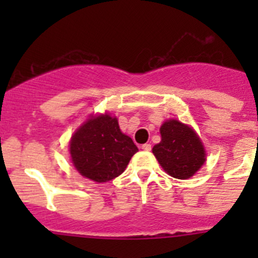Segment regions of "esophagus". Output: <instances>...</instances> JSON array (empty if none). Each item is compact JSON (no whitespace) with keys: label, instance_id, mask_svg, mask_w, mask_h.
I'll return each instance as SVG.
<instances>
[{"label":"esophagus","instance_id":"34e87169","mask_svg":"<svg viewBox=\"0 0 258 258\" xmlns=\"http://www.w3.org/2000/svg\"><path fill=\"white\" fill-rule=\"evenodd\" d=\"M141 148L144 151H147V152H148V151H151V145L150 144H145V145L141 146Z\"/></svg>","mask_w":258,"mask_h":258}]
</instances>
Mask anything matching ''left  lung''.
I'll return each mask as SVG.
<instances>
[{
	"instance_id": "left-lung-1",
	"label": "left lung",
	"mask_w": 258,
	"mask_h": 258,
	"mask_svg": "<svg viewBox=\"0 0 258 258\" xmlns=\"http://www.w3.org/2000/svg\"><path fill=\"white\" fill-rule=\"evenodd\" d=\"M161 142L152 148L163 170L172 177L186 179L194 176L206 161V151L194 128L177 119L163 122Z\"/></svg>"
}]
</instances>
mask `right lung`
Listing matches in <instances>:
<instances>
[{"instance_id":"obj_1","label":"right lung","mask_w":258,"mask_h":258,"mask_svg":"<svg viewBox=\"0 0 258 258\" xmlns=\"http://www.w3.org/2000/svg\"><path fill=\"white\" fill-rule=\"evenodd\" d=\"M137 151L131 137L121 132L116 117L108 113L91 116L70 142L75 168L98 183L121 175Z\"/></svg>"}]
</instances>
